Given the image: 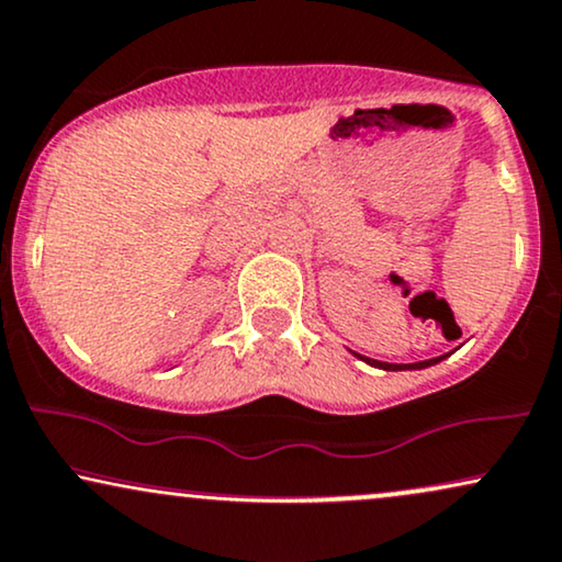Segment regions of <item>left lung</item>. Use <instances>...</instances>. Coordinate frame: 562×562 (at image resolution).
<instances>
[{"label":"left lung","instance_id":"obj_1","mask_svg":"<svg viewBox=\"0 0 562 562\" xmlns=\"http://www.w3.org/2000/svg\"><path fill=\"white\" fill-rule=\"evenodd\" d=\"M364 359V357H362ZM367 364H372V367H380V370H401V367H406V364H387V362H375V359H364ZM438 362V359H427V362H417V364H408L412 367V370H422V367H429V364H435Z\"/></svg>","mask_w":562,"mask_h":562}]
</instances>
